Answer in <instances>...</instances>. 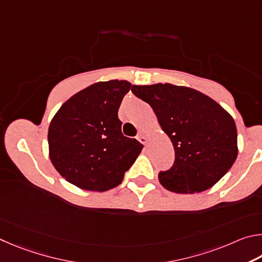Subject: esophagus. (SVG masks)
Segmentation results:
<instances>
[{
	"label": "esophagus",
	"instance_id": "1",
	"mask_svg": "<svg viewBox=\"0 0 262 262\" xmlns=\"http://www.w3.org/2000/svg\"><path fill=\"white\" fill-rule=\"evenodd\" d=\"M138 140L140 141V143L141 144H143V145H147V143H148V139H147V137H146L145 135H143V134H139L138 135Z\"/></svg>",
	"mask_w": 262,
	"mask_h": 262
}]
</instances>
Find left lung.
<instances>
[{
  "label": "left lung",
  "mask_w": 262,
  "mask_h": 262,
  "mask_svg": "<svg viewBox=\"0 0 262 262\" xmlns=\"http://www.w3.org/2000/svg\"><path fill=\"white\" fill-rule=\"evenodd\" d=\"M131 91L147 102L175 148V162L159 173L164 189L199 193L221 180L238 154L236 123L208 95L186 86L134 85Z\"/></svg>",
  "instance_id": "left-lung-1"
}]
</instances>
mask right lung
Instances as JSON below:
<instances>
[{
	"instance_id": "right-lung-1",
	"label": "right lung",
	"mask_w": 262,
	"mask_h": 262,
	"mask_svg": "<svg viewBox=\"0 0 262 262\" xmlns=\"http://www.w3.org/2000/svg\"><path fill=\"white\" fill-rule=\"evenodd\" d=\"M131 89L126 80L92 84L72 95L48 128L49 159L64 180L87 191L119 185L144 146L124 137L118 108Z\"/></svg>"
}]
</instances>
